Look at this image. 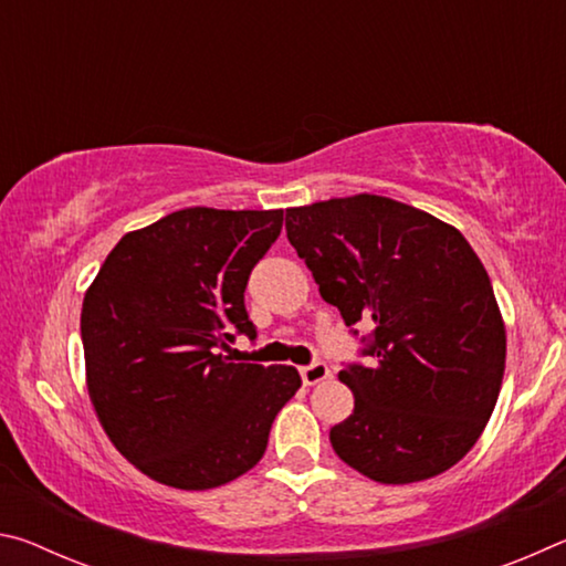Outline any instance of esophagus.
Here are the masks:
<instances>
[{"mask_svg": "<svg viewBox=\"0 0 566 566\" xmlns=\"http://www.w3.org/2000/svg\"><path fill=\"white\" fill-rule=\"evenodd\" d=\"M300 375H302V381L306 387H314L329 377V367L324 361H314V364H310V367H302Z\"/></svg>", "mask_w": 566, "mask_h": 566, "instance_id": "obj_1", "label": "esophagus"}]
</instances>
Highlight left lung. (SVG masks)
<instances>
[{
	"label": "left lung",
	"instance_id": "1",
	"mask_svg": "<svg viewBox=\"0 0 566 566\" xmlns=\"http://www.w3.org/2000/svg\"><path fill=\"white\" fill-rule=\"evenodd\" d=\"M286 239L347 327H371V367L339 379L354 411L334 452L381 484L424 482L482 437L502 389L506 329L490 274L457 227L377 195L286 209Z\"/></svg>",
	"mask_w": 566,
	"mask_h": 566
}]
</instances>
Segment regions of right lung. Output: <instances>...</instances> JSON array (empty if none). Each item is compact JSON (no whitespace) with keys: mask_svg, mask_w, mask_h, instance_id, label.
I'll use <instances>...</instances> for the list:
<instances>
[{"mask_svg":"<svg viewBox=\"0 0 566 566\" xmlns=\"http://www.w3.org/2000/svg\"><path fill=\"white\" fill-rule=\"evenodd\" d=\"M282 219V209H179L124 234L84 294L92 407L119 454L159 484L202 492L249 472L302 387L294 367L222 354L232 332L254 337L247 280Z\"/></svg>","mask_w":566,"mask_h":566,"instance_id":"obj_1","label":"right lung"}]
</instances>
